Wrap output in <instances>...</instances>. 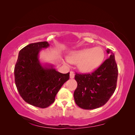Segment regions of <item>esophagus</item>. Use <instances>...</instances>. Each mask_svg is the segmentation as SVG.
Wrapping results in <instances>:
<instances>
[{
	"label": "esophagus",
	"mask_w": 135,
	"mask_h": 135,
	"mask_svg": "<svg viewBox=\"0 0 135 135\" xmlns=\"http://www.w3.org/2000/svg\"><path fill=\"white\" fill-rule=\"evenodd\" d=\"M74 75H75V74H74V72H73V71H70V78L71 79H73L74 78Z\"/></svg>",
	"instance_id": "obj_1"
}]
</instances>
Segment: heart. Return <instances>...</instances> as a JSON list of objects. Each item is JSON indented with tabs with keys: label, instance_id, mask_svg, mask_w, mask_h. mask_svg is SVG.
<instances>
[{
	"label": "heart",
	"instance_id": "b5f03b06",
	"mask_svg": "<svg viewBox=\"0 0 135 135\" xmlns=\"http://www.w3.org/2000/svg\"><path fill=\"white\" fill-rule=\"evenodd\" d=\"M104 57L105 52L103 49L96 47L73 51L69 53L67 59L69 62L78 64V68L80 71L90 73L100 66Z\"/></svg>",
	"mask_w": 135,
	"mask_h": 135
}]
</instances>
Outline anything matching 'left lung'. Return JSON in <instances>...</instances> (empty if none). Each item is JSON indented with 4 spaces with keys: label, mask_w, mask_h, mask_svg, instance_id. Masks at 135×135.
Instances as JSON below:
<instances>
[{
    "label": "left lung",
    "mask_w": 135,
    "mask_h": 135,
    "mask_svg": "<svg viewBox=\"0 0 135 135\" xmlns=\"http://www.w3.org/2000/svg\"><path fill=\"white\" fill-rule=\"evenodd\" d=\"M111 53L96 70L91 74L75 73L77 87L74 93L76 104L81 109L91 110L100 108L107 103L115 91L118 74L114 54Z\"/></svg>",
    "instance_id": "1"
}]
</instances>
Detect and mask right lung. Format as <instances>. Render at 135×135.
<instances>
[{
	"label": "right lung",
	"instance_id": "add662e5",
	"mask_svg": "<svg viewBox=\"0 0 135 135\" xmlns=\"http://www.w3.org/2000/svg\"><path fill=\"white\" fill-rule=\"evenodd\" d=\"M50 46L47 42L31 43L19 52L14 74L19 94L27 103L46 108L54 103L55 97L70 73L62 74L52 65L42 66L38 59L42 48Z\"/></svg>",
	"mask_w": 135,
	"mask_h": 135
}]
</instances>
